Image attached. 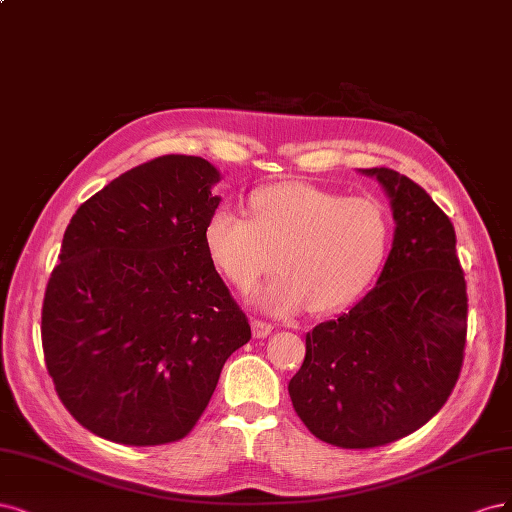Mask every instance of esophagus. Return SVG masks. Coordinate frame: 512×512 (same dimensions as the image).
<instances>
[{"instance_id": "obj_1", "label": "esophagus", "mask_w": 512, "mask_h": 512, "mask_svg": "<svg viewBox=\"0 0 512 512\" xmlns=\"http://www.w3.org/2000/svg\"><path fill=\"white\" fill-rule=\"evenodd\" d=\"M251 329H253V336H255V338H266V336H270V334H272L274 325H272V323H268V321L253 319V321H251Z\"/></svg>"}]
</instances>
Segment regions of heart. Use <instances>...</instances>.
<instances>
[{
    "label": "heart",
    "instance_id": "1",
    "mask_svg": "<svg viewBox=\"0 0 512 512\" xmlns=\"http://www.w3.org/2000/svg\"><path fill=\"white\" fill-rule=\"evenodd\" d=\"M253 219L232 208L210 214L206 251L240 291L278 266L259 304L315 315L355 302L383 268L391 244L387 208L308 183H278L251 197Z\"/></svg>",
    "mask_w": 512,
    "mask_h": 512
}]
</instances>
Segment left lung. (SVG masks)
Here are the masks:
<instances>
[{
    "label": "left lung",
    "instance_id": "obj_1",
    "mask_svg": "<svg viewBox=\"0 0 512 512\" xmlns=\"http://www.w3.org/2000/svg\"><path fill=\"white\" fill-rule=\"evenodd\" d=\"M361 172L391 200L389 257L372 291L306 334L304 364L289 381L310 434L340 449L383 447L430 421L457 383L468 332L451 219L408 176Z\"/></svg>",
    "mask_w": 512,
    "mask_h": 512
}]
</instances>
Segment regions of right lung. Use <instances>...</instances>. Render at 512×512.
<instances>
[{"label": "right lung", "instance_id": "add662e5", "mask_svg": "<svg viewBox=\"0 0 512 512\" xmlns=\"http://www.w3.org/2000/svg\"><path fill=\"white\" fill-rule=\"evenodd\" d=\"M202 157L163 155L80 204L42 306L46 370L95 436L157 447L185 438L251 325L206 251L221 197Z\"/></svg>", "mask_w": 512, "mask_h": 512}]
</instances>
